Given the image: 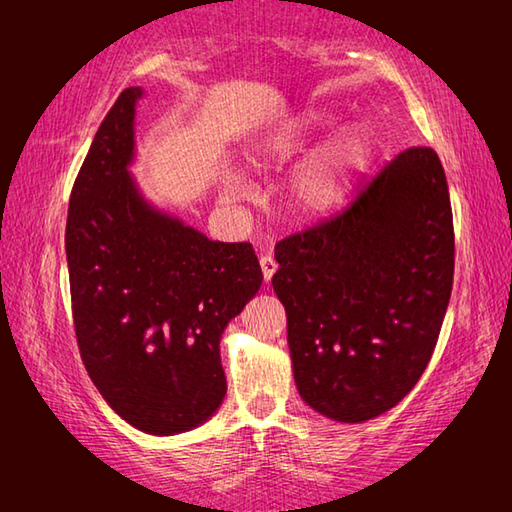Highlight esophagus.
I'll return each mask as SVG.
<instances>
[{"label": "esophagus", "mask_w": 512, "mask_h": 512, "mask_svg": "<svg viewBox=\"0 0 512 512\" xmlns=\"http://www.w3.org/2000/svg\"><path fill=\"white\" fill-rule=\"evenodd\" d=\"M259 266H262V273H264V279L266 281H270L273 279V275L277 273V262H275V257H270V255H264L262 259H259Z\"/></svg>", "instance_id": "34e87169"}]
</instances>
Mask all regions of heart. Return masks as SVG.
<instances>
[{
  "instance_id": "b5f03b06",
  "label": "heart",
  "mask_w": 512,
  "mask_h": 512,
  "mask_svg": "<svg viewBox=\"0 0 512 512\" xmlns=\"http://www.w3.org/2000/svg\"><path fill=\"white\" fill-rule=\"evenodd\" d=\"M328 125V118L314 112L290 116L288 121L270 129L255 145V160L262 165L295 156L306 147L314 134ZM374 158V140L365 129H345L328 143H323L303 162L286 187V206L299 217H317L339 206L352 182L361 176ZM239 184L224 182L226 198H235Z\"/></svg>"
}]
</instances>
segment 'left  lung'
Here are the masks:
<instances>
[{"label":"left lung","mask_w":512,"mask_h":512,"mask_svg":"<svg viewBox=\"0 0 512 512\" xmlns=\"http://www.w3.org/2000/svg\"><path fill=\"white\" fill-rule=\"evenodd\" d=\"M301 398L339 422L396 407L427 369L453 288L449 184L411 147L330 220L275 246Z\"/></svg>","instance_id":"obj_1"}]
</instances>
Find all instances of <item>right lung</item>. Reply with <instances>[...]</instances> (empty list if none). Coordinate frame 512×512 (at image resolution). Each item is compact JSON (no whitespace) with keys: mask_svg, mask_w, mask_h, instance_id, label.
<instances>
[{"mask_svg":"<svg viewBox=\"0 0 512 512\" xmlns=\"http://www.w3.org/2000/svg\"><path fill=\"white\" fill-rule=\"evenodd\" d=\"M140 96L123 90L92 140L70 195L65 253L92 383L136 429L171 436L222 405V332L264 275L248 242H213L138 193L127 167Z\"/></svg>","mask_w":512,"mask_h":512,"instance_id":"add662e5","label":"right lung"}]
</instances>
